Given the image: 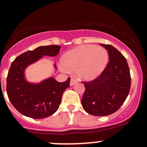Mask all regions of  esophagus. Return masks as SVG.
<instances>
[{
	"label": "esophagus",
	"instance_id": "34e87169",
	"mask_svg": "<svg viewBox=\"0 0 147 147\" xmlns=\"http://www.w3.org/2000/svg\"><path fill=\"white\" fill-rule=\"evenodd\" d=\"M77 82H78V80H77L75 79V78H71V80H70V85L71 86L74 85V84H76Z\"/></svg>",
	"mask_w": 147,
	"mask_h": 147
}]
</instances>
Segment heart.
Listing matches in <instances>:
<instances>
[{
	"label": "heart",
	"mask_w": 147,
	"mask_h": 147,
	"mask_svg": "<svg viewBox=\"0 0 147 147\" xmlns=\"http://www.w3.org/2000/svg\"><path fill=\"white\" fill-rule=\"evenodd\" d=\"M109 55L104 47L93 45H82L71 50L62 57V64L69 69H77L80 78L94 79L107 65Z\"/></svg>",
	"instance_id": "b5f03b06"
}]
</instances>
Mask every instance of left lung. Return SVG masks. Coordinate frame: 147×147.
Segmentation results:
<instances>
[{"instance_id":"obj_1","label":"left lung","mask_w":147,"mask_h":147,"mask_svg":"<svg viewBox=\"0 0 147 147\" xmlns=\"http://www.w3.org/2000/svg\"><path fill=\"white\" fill-rule=\"evenodd\" d=\"M108 50L109 63L96 79L82 82L85 91L82 105L94 116H107L119 109L127 99L131 87V75L127 60L111 45L100 44Z\"/></svg>"}]
</instances>
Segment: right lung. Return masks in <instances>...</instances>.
<instances>
[{
	"label": "right lung",
	"instance_id": "1",
	"mask_svg": "<svg viewBox=\"0 0 147 147\" xmlns=\"http://www.w3.org/2000/svg\"><path fill=\"white\" fill-rule=\"evenodd\" d=\"M60 48L56 45L40 46L20 55L12 63L7 77L6 91L11 104L22 115L42 119L51 116L59 108L70 78L59 82L50 78L39 84H31L25 79L24 70L43 55L56 56Z\"/></svg>",
	"mask_w": 147,
	"mask_h": 147
}]
</instances>
